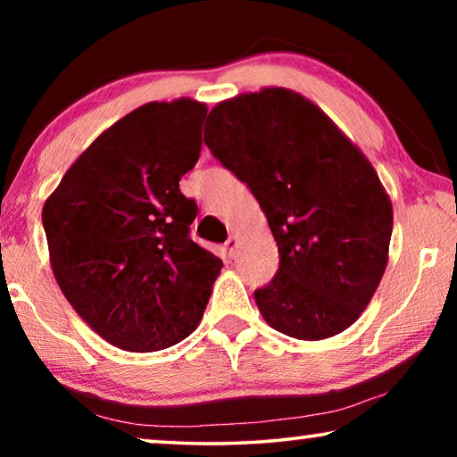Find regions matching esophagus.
<instances>
[{
    "label": "esophagus",
    "mask_w": 457,
    "mask_h": 457,
    "mask_svg": "<svg viewBox=\"0 0 457 457\" xmlns=\"http://www.w3.org/2000/svg\"><path fill=\"white\" fill-rule=\"evenodd\" d=\"M236 247H237V236H229L228 242H226V250H228V253H229L231 258H234Z\"/></svg>",
    "instance_id": "esophagus-1"
}]
</instances>
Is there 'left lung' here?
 <instances>
[{"mask_svg": "<svg viewBox=\"0 0 457 457\" xmlns=\"http://www.w3.org/2000/svg\"><path fill=\"white\" fill-rule=\"evenodd\" d=\"M204 141L250 187L276 239L280 266L253 292L264 320L300 340L349 328L381 282L393 231L391 199L365 154L286 88L223 100Z\"/></svg>", "mask_w": 457, "mask_h": 457, "instance_id": "1", "label": "left lung"}]
</instances>
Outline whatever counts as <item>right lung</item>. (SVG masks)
I'll use <instances>...</instances> for the list:
<instances>
[{"instance_id":"add662e5","label":"right lung","mask_w":457,"mask_h":457,"mask_svg":"<svg viewBox=\"0 0 457 457\" xmlns=\"http://www.w3.org/2000/svg\"><path fill=\"white\" fill-rule=\"evenodd\" d=\"M204 103H149L106 129L46 199L50 264L68 303L108 343L169 349L204 316L221 260L193 242L179 189L201 153Z\"/></svg>"}]
</instances>
